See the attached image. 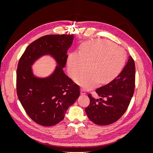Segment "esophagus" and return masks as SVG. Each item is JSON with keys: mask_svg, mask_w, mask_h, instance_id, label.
Segmentation results:
<instances>
[{"mask_svg": "<svg viewBox=\"0 0 153 153\" xmlns=\"http://www.w3.org/2000/svg\"><path fill=\"white\" fill-rule=\"evenodd\" d=\"M80 92H81V94L82 95L86 94V92H85V89H84V88H82L81 90H80Z\"/></svg>", "mask_w": 153, "mask_h": 153, "instance_id": "34e87169", "label": "esophagus"}]
</instances>
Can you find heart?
<instances>
[{"mask_svg":"<svg viewBox=\"0 0 153 153\" xmlns=\"http://www.w3.org/2000/svg\"><path fill=\"white\" fill-rule=\"evenodd\" d=\"M125 62L123 49L103 39L88 41L83 44L78 53H71L67 60L68 71L74 80L91 71L78 80L85 89L96 87L100 81L109 82L121 72Z\"/></svg>","mask_w":153,"mask_h":153,"instance_id":"heart-1","label":"heart"}]
</instances>
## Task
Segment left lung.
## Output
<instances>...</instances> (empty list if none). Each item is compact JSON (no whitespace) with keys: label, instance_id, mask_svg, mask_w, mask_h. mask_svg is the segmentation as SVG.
<instances>
[{"label":"left lung","instance_id":"8db88e82","mask_svg":"<svg viewBox=\"0 0 153 153\" xmlns=\"http://www.w3.org/2000/svg\"><path fill=\"white\" fill-rule=\"evenodd\" d=\"M135 65L129 56L123 70L108 84L96 89L101 98L88 94L89 105L85 108L87 117L98 125H108L121 118L128 108L135 91ZM102 97H106L104 100Z\"/></svg>","mask_w":153,"mask_h":153}]
</instances>
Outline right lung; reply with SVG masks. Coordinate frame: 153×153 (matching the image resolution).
<instances>
[{"label":"right lung","instance_id":"right-lung-1","mask_svg":"<svg viewBox=\"0 0 153 153\" xmlns=\"http://www.w3.org/2000/svg\"><path fill=\"white\" fill-rule=\"evenodd\" d=\"M74 37L46 35L30 43L18 62L16 70L18 98L29 117L37 124L52 126L64 118L69 106L80 96V87L64 73ZM50 54L58 66L50 76L37 78L31 66L40 56Z\"/></svg>","mask_w":153,"mask_h":153}]
</instances>
